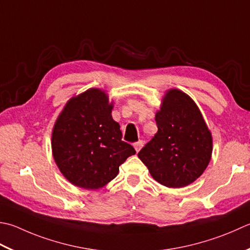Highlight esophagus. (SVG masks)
Masks as SVG:
<instances>
[{"label":"esophagus","instance_id":"obj_1","mask_svg":"<svg viewBox=\"0 0 250 250\" xmlns=\"http://www.w3.org/2000/svg\"><path fill=\"white\" fill-rule=\"evenodd\" d=\"M143 141H138V142H135V143L133 144V146H134V148H135V150L136 151H138V153H139V151L141 150V148L142 147H143Z\"/></svg>","mask_w":250,"mask_h":250}]
</instances>
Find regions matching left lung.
<instances>
[{"label":"left lung","instance_id":"8db88e82","mask_svg":"<svg viewBox=\"0 0 250 250\" xmlns=\"http://www.w3.org/2000/svg\"><path fill=\"white\" fill-rule=\"evenodd\" d=\"M157 133L138 154L149 173L167 188H184L206 170L212 136L197 105L178 89L166 93L156 112Z\"/></svg>","mask_w":250,"mask_h":250}]
</instances>
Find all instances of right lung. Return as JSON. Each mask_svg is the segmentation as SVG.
Segmentation results:
<instances>
[{
    "instance_id": "right-lung-1",
    "label": "right lung",
    "mask_w": 250,
    "mask_h": 250,
    "mask_svg": "<svg viewBox=\"0 0 250 250\" xmlns=\"http://www.w3.org/2000/svg\"><path fill=\"white\" fill-rule=\"evenodd\" d=\"M112 107L104 91L90 89L68 101L54 125L53 157L63 177L76 187L103 188L135 154L133 146L121 140Z\"/></svg>"
}]
</instances>
